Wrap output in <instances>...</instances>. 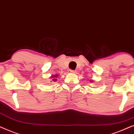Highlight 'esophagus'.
Segmentation results:
<instances>
[{"mask_svg":"<svg viewBox=\"0 0 134 134\" xmlns=\"http://www.w3.org/2000/svg\"><path fill=\"white\" fill-rule=\"evenodd\" d=\"M69 73H75V70H69Z\"/></svg>","mask_w":134,"mask_h":134,"instance_id":"obj_1","label":"esophagus"}]
</instances>
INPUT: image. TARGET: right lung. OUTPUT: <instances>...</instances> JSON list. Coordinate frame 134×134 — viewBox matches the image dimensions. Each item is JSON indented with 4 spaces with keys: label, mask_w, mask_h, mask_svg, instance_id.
<instances>
[{
    "label": "right lung",
    "mask_w": 134,
    "mask_h": 134,
    "mask_svg": "<svg viewBox=\"0 0 134 134\" xmlns=\"http://www.w3.org/2000/svg\"><path fill=\"white\" fill-rule=\"evenodd\" d=\"M54 76L55 77H54ZM56 76H58V75H55V76H52V77H53V81H56V80H57V79H56Z\"/></svg>",
    "instance_id": "obj_1"
}]
</instances>
